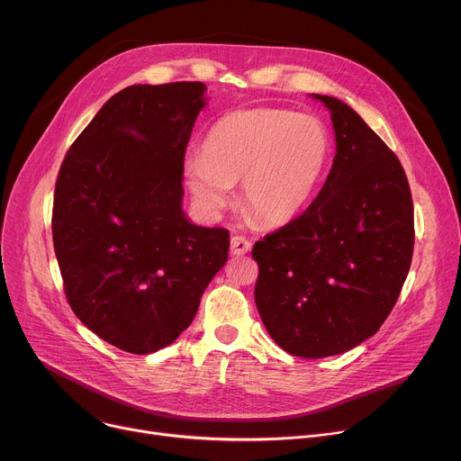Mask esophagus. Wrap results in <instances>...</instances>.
<instances>
[{"label":"esophagus","instance_id":"esophagus-1","mask_svg":"<svg viewBox=\"0 0 461 461\" xmlns=\"http://www.w3.org/2000/svg\"><path fill=\"white\" fill-rule=\"evenodd\" d=\"M250 249H252V242L247 237H242V235H233L231 237V249L230 250H231L233 256L249 254Z\"/></svg>","mask_w":461,"mask_h":461}]
</instances>
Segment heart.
Here are the masks:
<instances>
[{
    "label": "heart",
    "mask_w": 461,
    "mask_h": 461,
    "mask_svg": "<svg viewBox=\"0 0 461 461\" xmlns=\"http://www.w3.org/2000/svg\"><path fill=\"white\" fill-rule=\"evenodd\" d=\"M330 135L313 116L280 107L237 109L214 122L202 156L185 163L198 205L222 209L240 183L244 209L263 226L291 222L312 200L330 158Z\"/></svg>",
    "instance_id": "b5f03b06"
}]
</instances>
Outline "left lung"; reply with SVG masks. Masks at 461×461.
Here are the masks:
<instances>
[{
    "instance_id": "8db88e82",
    "label": "left lung",
    "mask_w": 461,
    "mask_h": 461,
    "mask_svg": "<svg viewBox=\"0 0 461 461\" xmlns=\"http://www.w3.org/2000/svg\"><path fill=\"white\" fill-rule=\"evenodd\" d=\"M331 113L337 153L313 203L258 240L254 296L276 345L308 359L375 335L401 294L413 256V200L387 144L345 102Z\"/></svg>"
}]
</instances>
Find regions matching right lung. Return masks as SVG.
<instances>
[{"mask_svg":"<svg viewBox=\"0 0 461 461\" xmlns=\"http://www.w3.org/2000/svg\"><path fill=\"white\" fill-rule=\"evenodd\" d=\"M205 85H133L107 100L60 165L51 212L67 300L130 354L170 345L228 261L230 231L181 211L183 161Z\"/></svg>","mask_w":461,"mask_h":461,"instance_id":"add662e5","label":"right lung"}]
</instances>
